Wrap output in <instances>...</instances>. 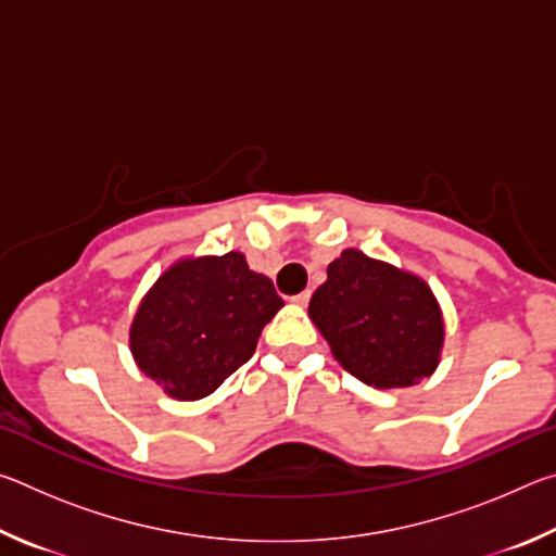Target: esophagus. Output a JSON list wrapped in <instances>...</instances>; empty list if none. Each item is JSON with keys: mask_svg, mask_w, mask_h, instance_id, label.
<instances>
[{"mask_svg": "<svg viewBox=\"0 0 556 556\" xmlns=\"http://www.w3.org/2000/svg\"><path fill=\"white\" fill-rule=\"evenodd\" d=\"M308 299H312V291L306 289V291H301V294H296L291 301H294V304H299V306H306Z\"/></svg>", "mask_w": 556, "mask_h": 556, "instance_id": "34e87169", "label": "esophagus"}]
</instances>
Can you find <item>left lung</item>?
I'll list each match as a JSON object with an SVG mask.
<instances>
[{"instance_id": "obj_1", "label": "left lung", "mask_w": 556, "mask_h": 556, "mask_svg": "<svg viewBox=\"0 0 556 556\" xmlns=\"http://www.w3.org/2000/svg\"><path fill=\"white\" fill-rule=\"evenodd\" d=\"M308 316L336 361L370 388H409L439 365L444 318L427 281L361 250L328 265Z\"/></svg>"}]
</instances>
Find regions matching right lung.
Instances as JSON below:
<instances>
[{
    "label": "right lung",
    "instance_id": "obj_1",
    "mask_svg": "<svg viewBox=\"0 0 556 556\" xmlns=\"http://www.w3.org/2000/svg\"><path fill=\"white\" fill-rule=\"evenodd\" d=\"M281 306L275 285L240 252L188 257L168 267L139 304L131 355L166 394L201 400L250 361Z\"/></svg>",
    "mask_w": 556,
    "mask_h": 556
}]
</instances>
